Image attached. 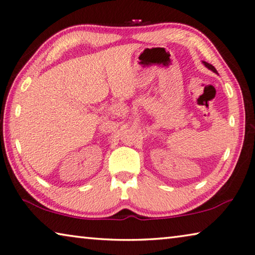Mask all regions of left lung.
Masks as SVG:
<instances>
[{
  "label": "left lung",
  "mask_w": 255,
  "mask_h": 255,
  "mask_svg": "<svg viewBox=\"0 0 255 255\" xmlns=\"http://www.w3.org/2000/svg\"><path fill=\"white\" fill-rule=\"evenodd\" d=\"M203 62H204V65L206 66V67H207V68H209V69H211V70H212V72H214V73H218V72H217V69H215V68L213 67V66H212V65L207 64V62H206V61H203Z\"/></svg>",
  "instance_id": "obj_1"
}]
</instances>
